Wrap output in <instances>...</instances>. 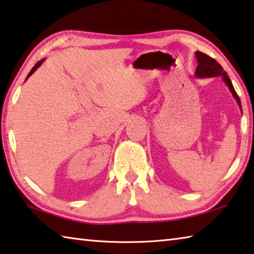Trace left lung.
<instances>
[{"label": "left lung", "mask_w": 254, "mask_h": 254, "mask_svg": "<svg viewBox=\"0 0 254 254\" xmlns=\"http://www.w3.org/2000/svg\"><path fill=\"white\" fill-rule=\"evenodd\" d=\"M195 57L197 60V66L195 70V75L199 77H206V76H223L224 82L227 83L230 91L232 92V94L236 100L238 101V104L241 107V101L239 99V95L237 94L236 90L231 83V80L229 79L228 73L223 70V67L220 65V64L215 61L213 58L209 57L202 52H195Z\"/></svg>", "instance_id": "obj_1"}]
</instances>
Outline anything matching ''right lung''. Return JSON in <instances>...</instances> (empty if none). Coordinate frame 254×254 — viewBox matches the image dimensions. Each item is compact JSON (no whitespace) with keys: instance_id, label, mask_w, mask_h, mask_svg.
Returning a JSON list of instances; mask_svg holds the SVG:
<instances>
[{"instance_id":"right-lung-1","label":"right lung","mask_w":254,"mask_h":254,"mask_svg":"<svg viewBox=\"0 0 254 254\" xmlns=\"http://www.w3.org/2000/svg\"><path fill=\"white\" fill-rule=\"evenodd\" d=\"M42 62H43V60H41V61H39L38 63H36L35 64V65L33 66V67H32V70L30 71V73H29V74H27V77H29L31 74H32V73H33L35 70H36V68H38L40 65H41V64H42ZM27 77H26V79H27Z\"/></svg>"}]
</instances>
